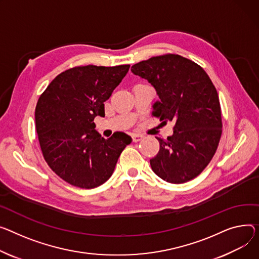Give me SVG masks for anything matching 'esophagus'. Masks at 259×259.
Returning <instances> with one entry per match:
<instances>
[{
	"label": "esophagus",
	"mask_w": 259,
	"mask_h": 259,
	"mask_svg": "<svg viewBox=\"0 0 259 259\" xmlns=\"http://www.w3.org/2000/svg\"><path fill=\"white\" fill-rule=\"evenodd\" d=\"M143 137H144V135H142V134H133L132 140L134 143H136V142H140L141 140H143Z\"/></svg>",
	"instance_id": "1"
}]
</instances>
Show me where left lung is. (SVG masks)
I'll use <instances>...</instances> for the list:
<instances>
[{
    "instance_id": "obj_1",
    "label": "left lung",
    "mask_w": 259,
    "mask_h": 259,
    "mask_svg": "<svg viewBox=\"0 0 259 259\" xmlns=\"http://www.w3.org/2000/svg\"><path fill=\"white\" fill-rule=\"evenodd\" d=\"M131 72L156 91L159 100L152 113L176 123L166 140L156 137L160 147L150 159L153 171L175 184L196 178L212 159L222 135L220 101L210 78L200 65L175 54L141 61Z\"/></svg>"
}]
</instances>
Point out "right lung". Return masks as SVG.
I'll return each instance as SVG.
<instances>
[{
  "mask_svg": "<svg viewBox=\"0 0 259 259\" xmlns=\"http://www.w3.org/2000/svg\"><path fill=\"white\" fill-rule=\"evenodd\" d=\"M129 67H73L59 74L39 97L35 123L42 155L65 182L88 189L105 183L120 153L131 144L124 132L101 137L94 123L96 116H105L104 102Z\"/></svg>",
  "mask_w": 259,
  "mask_h": 259,
  "instance_id": "1",
  "label": "right lung"
}]
</instances>
